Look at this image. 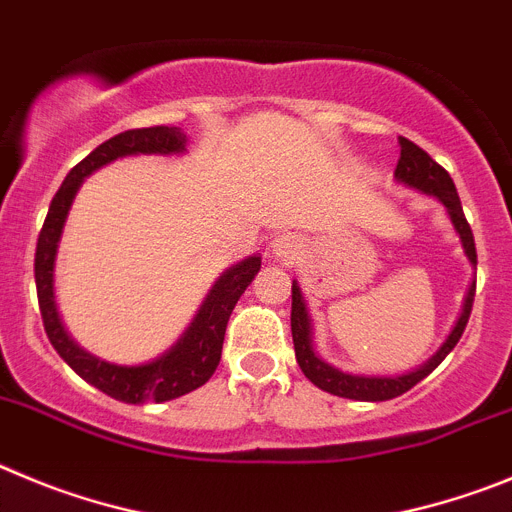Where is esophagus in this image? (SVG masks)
<instances>
[{
    "label": "esophagus",
    "instance_id": "1",
    "mask_svg": "<svg viewBox=\"0 0 512 512\" xmlns=\"http://www.w3.org/2000/svg\"><path fill=\"white\" fill-rule=\"evenodd\" d=\"M270 247H273V255L280 257V260H296L303 252V242L296 234H278Z\"/></svg>",
    "mask_w": 512,
    "mask_h": 512
}]
</instances>
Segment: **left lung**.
<instances>
[{"instance_id":"1","label":"left lung","mask_w":512,"mask_h":512,"mask_svg":"<svg viewBox=\"0 0 512 512\" xmlns=\"http://www.w3.org/2000/svg\"><path fill=\"white\" fill-rule=\"evenodd\" d=\"M400 142V160L395 165V178L398 183L408 188H416V191L428 193L439 199L441 204L449 211V219L457 229L459 239H462L464 255L469 257L474 267H477V250H474V237L472 229L467 224V216L462 211V201H459V193L451 176L436 163L426 150L416 145V142L398 137ZM474 288L477 285H469L467 298H464L462 316L457 319L451 334L446 336V342L441 344L439 352L434 357L423 362L421 367H416L413 372H405V375H352V372H342L339 367H331L329 362L316 354L313 349V331H311V316H308L306 301H303V293L298 288V283H293V308H290V331H293V347H296V359L298 367L303 370V375L316 385V388L326 390L331 395H339V398L349 400H367V403H380V400L398 398V395L408 393L413 385L423 380L426 375L436 370V367L444 362L446 354L457 347V342L462 339L464 326L469 321V313H472L474 303Z\"/></svg>"}]
</instances>
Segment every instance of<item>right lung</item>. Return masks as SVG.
I'll return each mask as SVG.
<instances>
[{
	"label": "right lung",
	"mask_w": 512,
	"mask_h": 512,
	"mask_svg": "<svg viewBox=\"0 0 512 512\" xmlns=\"http://www.w3.org/2000/svg\"><path fill=\"white\" fill-rule=\"evenodd\" d=\"M178 153H186V135L178 127H142V130L119 132L112 140L101 142L96 150H91L68 173L63 186L53 196L45 224L40 229L38 250H35V285H38L40 313H43V326L50 344L76 375H81L89 385L99 388L101 393H107L109 398L122 400V403H145V400L165 403V400L181 398V395L201 388L219 367L229 316H232L239 296L255 280L257 270L262 265V257L252 255L229 267L227 273L219 275L206 301L201 303L199 313L193 316L186 334L168 352L160 354L153 362H145V365L127 367L104 362V359L78 347L68 336L58 306H55L53 273L63 224H66L73 199H76L78 186L101 165L124 158V155Z\"/></svg>",
	"instance_id": "obj_1"
}]
</instances>
